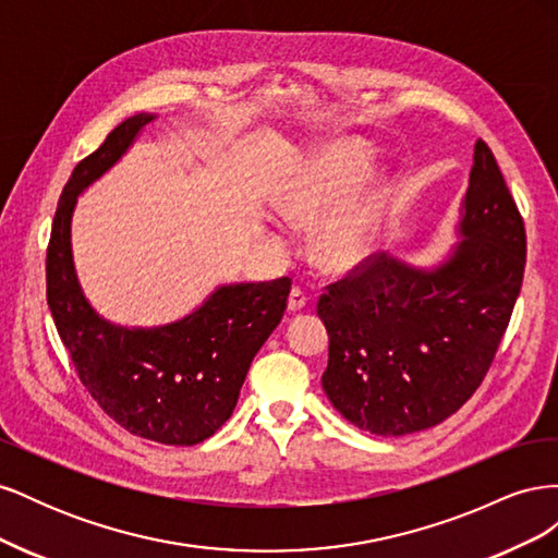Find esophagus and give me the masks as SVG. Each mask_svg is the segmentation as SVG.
Instances as JSON below:
<instances>
[{
  "label": "esophagus",
  "instance_id": "esophagus-1",
  "mask_svg": "<svg viewBox=\"0 0 558 558\" xmlns=\"http://www.w3.org/2000/svg\"><path fill=\"white\" fill-rule=\"evenodd\" d=\"M310 302V298H307V293L302 291V289H293L291 291V295H289V310L291 312H300L302 307H305Z\"/></svg>",
  "mask_w": 558,
  "mask_h": 558
}]
</instances>
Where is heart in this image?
Listing matches in <instances>:
<instances>
[{
  "label": "heart",
  "instance_id": "1",
  "mask_svg": "<svg viewBox=\"0 0 558 558\" xmlns=\"http://www.w3.org/2000/svg\"><path fill=\"white\" fill-rule=\"evenodd\" d=\"M373 170V156L361 144L340 142L302 162L277 195V207L293 226H314L320 218L316 256L320 265L342 272L361 265L379 238L386 191L359 185Z\"/></svg>",
  "mask_w": 558,
  "mask_h": 558
}]
</instances>
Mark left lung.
I'll use <instances>...</instances> for the list:
<instances>
[{
  "label": "left lung",
  "mask_w": 558,
  "mask_h": 558,
  "mask_svg": "<svg viewBox=\"0 0 558 558\" xmlns=\"http://www.w3.org/2000/svg\"><path fill=\"white\" fill-rule=\"evenodd\" d=\"M459 234L463 240L435 269L377 253L318 298L330 337L320 384L361 430L398 437L442 424L477 391L508 330L526 230L482 140Z\"/></svg>",
  "instance_id": "left-lung-1"
}]
</instances>
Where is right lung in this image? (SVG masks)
I'll return each mask as SVG.
<instances>
[{
    "mask_svg": "<svg viewBox=\"0 0 558 558\" xmlns=\"http://www.w3.org/2000/svg\"><path fill=\"white\" fill-rule=\"evenodd\" d=\"M154 118L130 116L74 167L50 230L46 300L78 379L99 408L144 440L191 447L230 418L253 356L286 312L291 279L221 286L199 310L160 328L116 326L90 307L72 260L76 197Z\"/></svg>",
    "mask_w": 558,
    "mask_h": 558,
    "instance_id": "1",
    "label": "right lung"
}]
</instances>
